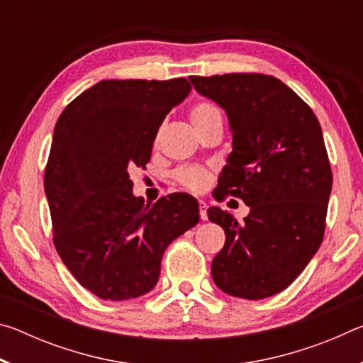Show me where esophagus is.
<instances>
[{"label": "esophagus", "instance_id": "1", "mask_svg": "<svg viewBox=\"0 0 363 363\" xmlns=\"http://www.w3.org/2000/svg\"><path fill=\"white\" fill-rule=\"evenodd\" d=\"M199 208H200V218H201V220H206L208 219V213H206L208 205H206V201L200 200L199 201Z\"/></svg>", "mask_w": 363, "mask_h": 363}]
</instances>
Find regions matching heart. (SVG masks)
<instances>
[{"label": "heart", "mask_w": 363, "mask_h": 363, "mask_svg": "<svg viewBox=\"0 0 363 363\" xmlns=\"http://www.w3.org/2000/svg\"><path fill=\"white\" fill-rule=\"evenodd\" d=\"M190 120H192L196 131H201L213 123H223V115L214 104L200 101L190 110ZM174 177L182 187L199 192V190L205 189L208 181H210V171L203 167H182L176 169Z\"/></svg>", "instance_id": "heart-1"}]
</instances>
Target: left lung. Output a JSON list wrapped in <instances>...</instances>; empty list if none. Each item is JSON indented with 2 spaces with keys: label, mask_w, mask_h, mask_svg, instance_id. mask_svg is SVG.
<instances>
[{
  "label": "left lung",
  "mask_w": 363,
  "mask_h": 363,
  "mask_svg": "<svg viewBox=\"0 0 363 363\" xmlns=\"http://www.w3.org/2000/svg\"><path fill=\"white\" fill-rule=\"evenodd\" d=\"M229 115L233 150L219 174L218 201L250 206L243 223L211 206L225 243L211 264L219 290L264 299L290 286L317 253L333 184L320 123L312 108L264 73L189 77Z\"/></svg>",
  "instance_id": "obj_1"
}]
</instances>
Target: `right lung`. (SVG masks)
<instances>
[{"label":"right lung","instance_id":"1","mask_svg":"<svg viewBox=\"0 0 363 363\" xmlns=\"http://www.w3.org/2000/svg\"><path fill=\"white\" fill-rule=\"evenodd\" d=\"M192 86L186 78L102 79L60 113L45 169L52 242L78 284L102 299L139 298L157 285L168 245L196 225L199 203L133 195L164 116Z\"/></svg>","mask_w":363,"mask_h":363}]
</instances>
